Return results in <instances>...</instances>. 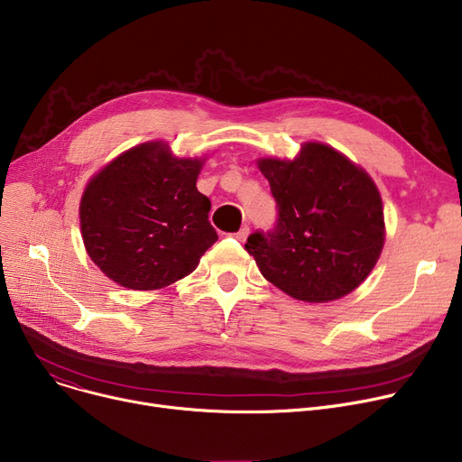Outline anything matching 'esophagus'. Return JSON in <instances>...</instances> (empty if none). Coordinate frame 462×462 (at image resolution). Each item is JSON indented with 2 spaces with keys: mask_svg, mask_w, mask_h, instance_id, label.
<instances>
[{
  "mask_svg": "<svg viewBox=\"0 0 462 462\" xmlns=\"http://www.w3.org/2000/svg\"><path fill=\"white\" fill-rule=\"evenodd\" d=\"M247 236H249V226H241V228L234 234V237H236L237 241H245V239H247Z\"/></svg>",
  "mask_w": 462,
  "mask_h": 462,
  "instance_id": "esophagus-1",
  "label": "esophagus"
}]
</instances>
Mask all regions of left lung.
Wrapping results in <instances>:
<instances>
[{"label":"left lung","instance_id":"obj_1","mask_svg":"<svg viewBox=\"0 0 462 462\" xmlns=\"http://www.w3.org/2000/svg\"><path fill=\"white\" fill-rule=\"evenodd\" d=\"M258 169L279 219L251 234L245 249L265 279L304 302L358 288L384 245L383 200L370 174L323 143H304L293 162L258 160Z\"/></svg>","mask_w":462,"mask_h":462}]
</instances>
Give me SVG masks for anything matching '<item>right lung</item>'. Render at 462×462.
Masks as SVG:
<instances>
[{
	"instance_id": "add662e5",
	"label": "right lung",
	"mask_w": 462,
	"mask_h": 462,
	"mask_svg": "<svg viewBox=\"0 0 462 462\" xmlns=\"http://www.w3.org/2000/svg\"><path fill=\"white\" fill-rule=\"evenodd\" d=\"M204 160L137 144L92 176L79 204L87 254L122 288L160 290L193 273L217 241L197 189Z\"/></svg>"
}]
</instances>
